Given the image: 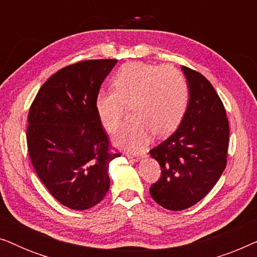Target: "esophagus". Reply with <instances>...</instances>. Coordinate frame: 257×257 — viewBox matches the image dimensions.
Returning <instances> with one entry per match:
<instances>
[{
	"label": "esophagus",
	"instance_id": "1",
	"mask_svg": "<svg viewBox=\"0 0 257 257\" xmlns=\"http://www.w3.org/2000/svg\"><path fill=\"white\" fill-rule=\"evenodd\" d=\"M125 156L133 160H139L142 158H145V153H132V152H125Z\"/></svg>",
	"mask_w": 257,
	"mask_h": 257
}]
</instances>
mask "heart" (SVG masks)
<instances>
[{
    "label": "heart",
    "mask_w": 257,
    "mask_h": 257,
    "mask_svg": "<svg viewBox=\"0 0 257 257\" xmlns=\"http://www.w3.org/2000/svg\"><path fill=\"white\" fill-rule=\"evenodd\" d=\"M114 91H100L96 110L101 124L113 133L121 125L126 107L132 106L135 121L117 139L130 149H140L154 133L165 137L174 131L186 113L189 99L184 73L172 65L126 63L113 77Z\"/></svg>",
    "instance_id": "heart-1"
}]
</instances>
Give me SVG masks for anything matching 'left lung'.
<instances>
[{
    "label": "left lung",
    "instance_id": "1",
    "mask_svg": "<svg viewBox=\"0 0 257 257\" xmlns=\"http://www.w3.org/2000/svg\"><path fill=\"white\" fill-rule=\"evenodd\" d=\"M189 103L177 131L150 151L161 175L150 187L158 205L170 210L194 206L208 194L227 166L229 124L222 100L201 73L182 66Z\"/></svg>",
    "mask_w": 257,
    "mask_h": 257
}]
</instances>
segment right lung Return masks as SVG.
<instances>
[{
    "mask_svg": "<svg viewBox=\"0 0 257 257\" xmlns=\"http://www.w3.org/2000/svg\"><path fill=\"white\" fill-rule=\"evenodd\" d=\"M117 59H87L54 73L35 97L28 114L31 164L50 194L70 209L99 203L110 188L111 149L96 110L101 83Z\"/></svg>",
    "mask_w": 257,
    "mask_h": 257,
    "instance_id": "obj_1",
    "label": "right lung"
}]
</instances>
